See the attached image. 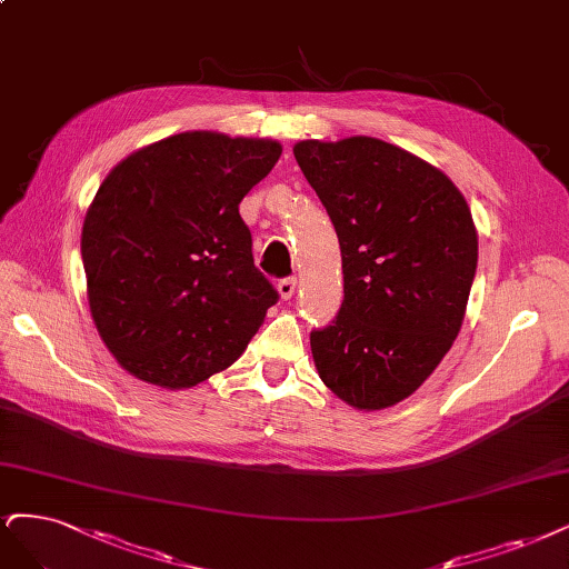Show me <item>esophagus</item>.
<instances>
[{
	"label": "esophagus",
	"instance_id": "obj_1",
	"mask_svg": "<svg viewBox=\"0 0 569 569\" xmlns=\"http://www.w3.org/2000/svg\"><path fill=\"white\" fill-rule=\"evenodd\" d=\"M278 291H280V299H291L293 291H297V278H284L278 282Z\"/></svg>",
	"mask_w": 569,
	"mask_h": 569
}]
</instances>
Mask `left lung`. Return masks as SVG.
Segmentation results:
<instances>
[{
	"mask_svg": "<svg viewBox=\"0 0 569 569\" xmlns=\"http://www.w3.org/2000/svg\"><path fill=\"white\" fill-rule=\"evenodd\" d=\"M339 234L343 303L310 331L325 386L356 409L409 398L452 348L478 266V230L447 176L371 136L293 146Z\"/></svg>",
	"mask_w": 569,
	"mask_h": 569,
	"instance_id": "8db88e82",
	"label": "left lung"
}]
</instances>
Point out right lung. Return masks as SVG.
I'll return each instance as SVG.
<instances>
[{
	"label": "right lung",
	"instance_id": "right-lung-1",
	"mask_svg": "<svg viewBox=\"0 0 569 569\" xmlns=\"http://www.w3.org/2000/svg\"><path fill=\"white\" fill-rule=\"evenodd\" d=\"M280 154L272 139L183 131L106 176L82 228L87 297L131 377L198 386L257 335L278 291L253 266L240 202Z\"/></svg>",
	"mask_w": 569,
	"mask_h": 569
}]
</instances>
